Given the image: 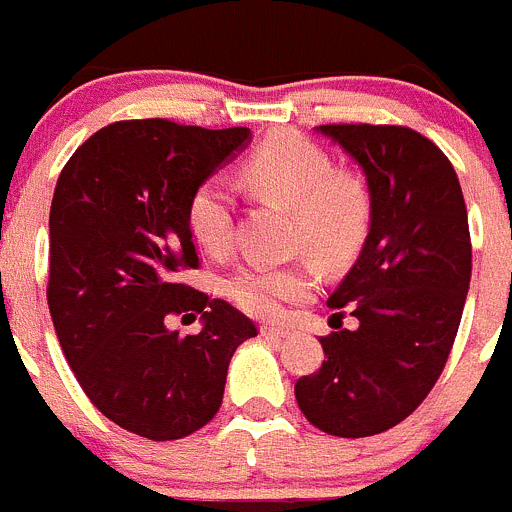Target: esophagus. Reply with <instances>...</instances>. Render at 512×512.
<instances>
[{
  "label": "esophagus",
  "mask_w": 512,
  "mask_h": 512,
  "mask_svg": "<svg viewBox=\"0 0 512 512\" xmlns=\"http://www.w3.org/2000/svg\"><path fill=\"white\" fill-rule=\"evenodd\" d=\"M260 333H262V336H267V338H285V336H290V328H285V326H262Z\"/></svg>",
  "instance_id": "esophagus-1"
}]
</instances>
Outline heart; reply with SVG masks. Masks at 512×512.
<instances>
[{"label":"heart","instance_id":"heart-1","mask_svg":"<svg viewBox=\"0 0 512 512\" xmlns=\"http://www.w3.org/2000/svg\"><path fill=\"white\" fill-rule=\"evenodd\" d=\"M245 179L262 197L295 209V240L318 262L336 267L358 250L369 224V199L351 176L336 174L326 151L283 133L260 146L245 166ZM194 240L209 255L232 245L234 197L222 176L202 181L186 209ZM313 288L305 265H245L224 283L229 298L252 315H275L285 300Z\"/></svg>","mask_w":512,"mask_h":512}]
</instances>
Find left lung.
I'll use <instances>...</instances> for the list:
<instances>
[{"mask_svg":"<svg viewBox=\"0 0 512 512\" xmlns=\"http://www.w3.org/2000/svg\"><path fill=\"white\" fill-rule=\"evenodd\" d=\"M369 186V234L328 298L358 321L321 338L326 361L295 384L300 412L336 437L396 427L432 391L470 290L467 207L450 159L404 126H318Z\"/></svg>","mask_w":512,"mask_h":512,"instance_id":"8db88e82","label":"left lung"}]
</instances>
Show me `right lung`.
Segmentation results:
<instances>
[{
    "label": "right lung",
    "instance_id": "right-lung-1",
    "mask_svg": "<svg viewBox=\"0 0 512 512\" xmlns=\"http://www.w3.org/2000/svg\"><path fill=\"white\" fill-rule=\"evenodd\" d=\"M250 141V128L121 121L93 133L57 179L47 283L57 341L95 407L154 442L212 422L229 358L257 336L227 300L174 280L199 265L191 194ZM181 312L203 315L197 337L168 328Z\"/></svg>",
    "mask_w": 512,
    "mask_h": 512
}]
</instances>
